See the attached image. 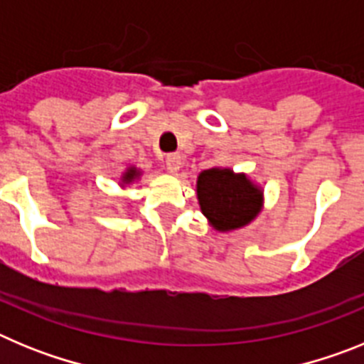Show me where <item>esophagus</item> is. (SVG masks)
<instances>
[{"instance_id": "1", "label": "esophagus", "mask_w": 364, "mask_h": 364, "mask_svg": "<svg viewBox=\"0 0 364 364\" xmlns=\"http://www.w3.org/2000/svg\"><path fill=\"white\" fill-rule=\"evenodd\" d=\"M166 167H167V171L173 173V175H176V173L180 171V167H182V156H180L178 153L167 154V156H166Z\"/></svg>"}]
</instances>
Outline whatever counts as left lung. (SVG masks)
<instances>
[{
	"mask_svg": "<svg viewBox=\"0 0 364 364\" xmlns=\"http://www.w3.org/2000/svg\"><path fill=\"white\" fill-rule=\"evenodd\" d=\"M200 211L218 233H230L252 224L264 208V189L246 173L230 167H210L197 176Z\"/></svg>",
	"mask_w": 364,
	"mask_h": 364,
	"instance_id": "1",
	"label": "left lung"
}]
</instances>
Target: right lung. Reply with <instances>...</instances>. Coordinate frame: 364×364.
I'll return each mask as SVG.
<instances>
[{"mask_svg": "<svg viewBox=\"0 0 364 364\" xmlns=\"http://www.w3.org/2000/svg\"><path fill=\"white\" fill-rule=\"evenodd\" d=\"M142 169L136 166H129V167H125V171L122 173L120 176V182H118V186H120L122 189L125 188H129V186H133L134 182H138L140 180V176H142Z\"/></svg>", "mask_w": 364, "mask_h": 364, "instance_id": "1", "label": "right lung"}]
</instances>
